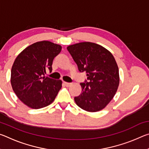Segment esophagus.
Listing matches in <instances>:
<instances>
[{
  "mask_svg": "<svg viewBox=\"0 0 149 149\" xmlns=\"http://www.w3.org/2000/svg\"><path fill=\"white\" fill-rule=\"evenodd\" d=\"M64 84L65 85V86L66 87H70V85H72L71 83H68V82H64Z\"/></svg>",
  "mask_w": 149,
  "mask_h": 149,
  "instance_id": "34e87169",
  "label": "esophagus"
}]
</instances>
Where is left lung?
I'll list each match as a JSON object with an SVG mask.
<instances>
[{"mask_svg":"<svg viewBox=\"0 0 149 149\" xmlns=\"http://www.w3.org/2000/svg\"><path fill=\"white\" fill-rule=\"evenodd\" d=\"M67 49L80 72L87 80L81 83V93L74 98L78 107L87 112H97L106 107L114 97L120 83L119 70L114 57L99 45L83 42Z\"/></svg>","mask_w":149,"mask_h":149,"instance_id":"obj_1","label":"left lung"}]
</instances>
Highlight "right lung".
Masks as SVG:
<instances>
[{
    "label": "right lung",
    "mask_w": 149,
    "mask_h": 149,
    "mask_svg": "<svg viewBox=\"0 0 149 149\" xmlns=\"http://www.w3.org/2000/svg\"><path fill=\"white\" fill-rule=\"evenodd\" d=\"M62 47L47 41L37 42L26 48L16 57L11 70V85L21 101L39 109L54 101L62 87V81L46 77L52 72L54 57Z\"/></svg>",
    "instance_id": "obj_1"
}]
</instances>
